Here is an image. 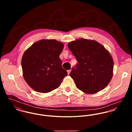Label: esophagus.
<instances>
[{"label":"esophagus","mask_w":132,"mask_h":132,"mask_svg":"<svg viewBox=\"0 0 132 132\" xmlns=\"http://www.w3.org/2000/svg\"><path fill=\"white\" fill-rule=\"evenodd\" d=\"M71 70H68V71H67V72H68V75H70V73H71Z\"/></svg>","instance_id":"34e87169"}]
</instances>
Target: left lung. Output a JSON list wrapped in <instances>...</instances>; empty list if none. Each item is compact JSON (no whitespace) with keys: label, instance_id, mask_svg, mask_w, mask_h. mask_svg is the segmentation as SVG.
Instances as JSON below:
<instances>
[{"label":"left lung","instance_id":"1","mask_svg":"<svg viewBox=\"0 0 132 132\" xmlns=\"http://www.w3.org/2000/svg\"><path fill=\"white\" fill-rule=\"evenodd\" d=\"M78 63L70 76L76 87L87 94H94L105 88L113 76L114 63L109 52L97 42L85 38L68 44Z\"/></svg>","mask_w":132,"mask_h":132}]
</instances>
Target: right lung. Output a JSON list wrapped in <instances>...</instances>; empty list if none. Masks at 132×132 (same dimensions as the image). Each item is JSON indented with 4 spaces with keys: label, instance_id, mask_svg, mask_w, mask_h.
Wrapping results in <instances>:
<instances>
[{
    "label": "right lung",
    "instance_id": "add662e5",
    "mask_svg": "<svg viewBox=\"0 0 132 132\" xmlns=\"http://www.w3.org/2000/svg\"><path fill=\"white\" fill-rule=\"evenodd\" d=\"M64 44L55 39H43L24 53L21 60L23 76L34 90L47 93L59 87L68 73L59 55Z\"/></svg>",
    "mask_w": 132,
    "mask_h": 132
}]
</instances>
